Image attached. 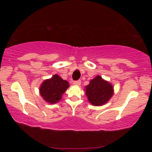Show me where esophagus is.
Returning a JSON list of instances; mask_svg holds the SVG:
<instances>
[{
	"label": "esophagus",
	"mask_w": 152,
	"mask_h": 152,
	"mask_svg": "<svg viewBox=\"0 0 152 152\" xmlns=\"http://www.w3.org/2000/svg\"><path fill=\"white\" fill-rule=\"evenodd\" d=\"M81 80H77V81H74V84L75 85H78V86H79V85H81Z\"/></svg>",
	"instance_id": "obj_1"
}]
</instances>
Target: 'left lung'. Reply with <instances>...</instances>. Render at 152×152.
I'll list each match as a JSON object with an SVG mask.
<instances>
[{
	"label": "left lung",
	"mask_w": 152,
	"mask_h": 152,
	"mask_svg": "<svg viewBox=\"0 0 152 152\" xmlns=\"http://www.w3.org/2000/svg\"><path fill=\"white\" fill-rule=\"evenodd\" d=\"M113 86L109 82L104 81L101 76H97L86 86V94L88 99L94 106L104 104L113 95Z\"/></svg>",
	"instance_id": "obj_1"
}]
</instances>
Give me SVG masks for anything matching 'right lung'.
I'll list each match as a JSON object with an SVG mask.
<instances>
[{
    "mask_svg": "<svg viewBox=\"0 0 152 152\" xmlns=\"http://www.w3.org/2000/svg\"><path fill=\"white\" fill-rule=\"evenodd\" d=\"M67 81L63 80L58 75L43 81L40 88V94L43 99L50 104H56L61 99L62 94L69 88Z\"/></svg>",
    "mask_w": 152,
    "mask_h": 152,
    "instance_id": "1",
    "label": "right lung"
}]
</instances>
